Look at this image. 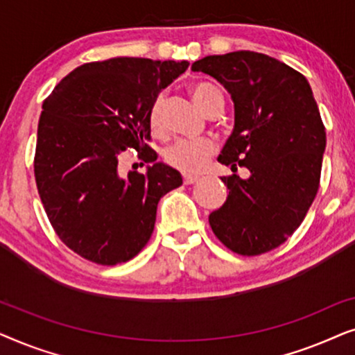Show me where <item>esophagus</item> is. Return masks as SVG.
Masks as SVG:
<instances>
[{"label": "esophagus", "mask_w": 355, "mask_h": 355, "mask_svg": "<svg viewBox=\"0 0 355 355\" xmlns=\"http://www.w3.org/2000/svg\"><path fill=\"white\" fill-rule=\"evenodd\" d=\"M182 181H184V184H186V186H191V184L198 181V176H192V174H184Z\"/></svg>", "instance_id": "1"}]
</instances>
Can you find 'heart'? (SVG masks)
I'll return each mask as SVG.
<instances>
[{"label":"heart","instance_id":"b5f03b06","mask_svg":"<svg viewBox=\"0 0 355 355\" xmlns=\"http://www.w3.org/2000/svg\"><path fill=\"white\" fill-rule=\"evenodd\" d=\"M191 94L202 111H207L213 103L223 101L221 90L210 82H196L191 87ZM148 124L153 132H159L163 125V96L153 100L148 111ZM215 145L210 140L181 139L168 147L164 159L169 166L182 173H198L211 157Z\"/></svg>","mask_w":355,"mask_h":355}]
</instances>
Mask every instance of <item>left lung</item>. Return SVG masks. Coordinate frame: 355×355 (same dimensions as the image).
<instances>
[{
  "instance_id": "left-lung-1",
  "label": "left lung",
  "mask_w": 355,
  "mask_h": 355,
  "mask_svg": "<svg viewBox=\"0 0 355 355\" xmlns=\"http://www.w3.org/2000/svg\"><path fill=\"white\" fill-rule=\"evenodd\" d=\"M234 101L236 123L218 162L250 171L221 178L226 202L208 216L215 236L244 257L279 247L300 226L318 192L327 132L305 77L275 58L232 51L198 60Z\"/></svg>"
}]
</instances>
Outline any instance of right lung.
<instances>
[{"label":"right lung","instance_id":"obj_1","mask_svg":"<svg viewBox=\"0 0 355 355\" xmlns=\"http://www.w3.org/2000/svg\"><path fill=\"white\" fill-rule=\"evenodd\" d=\"M187 61L111 58L67 74L43 101L33 171L58 237L82 259L118 265L152 237L157 205L182 184L147 144L148 111ZM138 150L147 175L120 173V157ZM144 166V164H142Z\"/></svg>","mask_w":355,"mask_h":355}]
</instances>
